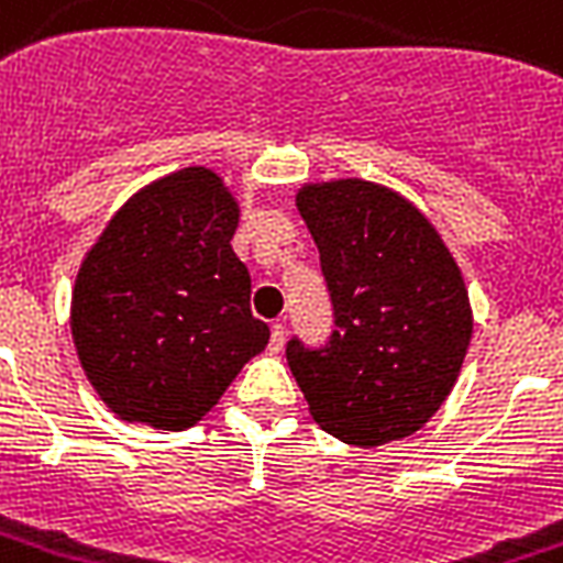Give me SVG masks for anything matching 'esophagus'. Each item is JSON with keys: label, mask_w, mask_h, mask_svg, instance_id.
Segmentation results:
<instances>
[{"label": "esophagus", "mask_w": 563, "mask_h": 563, "mask_svg": "<svg viewBox=\"0 0 563 563\" xmlns=\"http://www.w3.org/2000/svg\"><path fill=\"white\" fill-rule=\"evenodd\" d=\"M283 342H286V324L283 321H274L272 324V351H280L283 349Z\"/></svg>", "instance_id": "obj_1"}]
</instances>
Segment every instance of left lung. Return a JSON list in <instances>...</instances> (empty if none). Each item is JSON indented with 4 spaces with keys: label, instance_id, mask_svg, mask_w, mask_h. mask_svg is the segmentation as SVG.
Instances as JSON below:
<instances>
[{
    "label": "left lung",
    "instance_id": "1",
    "mask_svg": "<svg viewBox=\"0 0 563 563\" xmlns=\"http://www.w3.org/2000/svg\"><path fill=\"white\" fill-rule=\"evenodd\" d=\"M298 209L333 310L324 345H286L312 419L351 445L410 437L452 393L472 336L452 253L416 206L366 179L307 186Z\"/></svg>",
    "mask_w": 563,
    "mask_h": 563
}]
</instances>
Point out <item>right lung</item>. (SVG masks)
<instances>
[{
    "label": "right lung",
    "instance_id": "1",
    "mask_svg": "<svg viewBox=\"0 0 563 563\" xmlns=\"http://www.w3.org/2000/svg\"><path fill=\"white\" fill-rule=\"evenodd\" d=\"M239 209L186 167L120 209L76 277L73 339L102 401L126 422L183 431L265 349L251 274L230 247Z\"/></svg>",
    "mask_w": 563,
    "mask_h": 563
}]
</instances>
